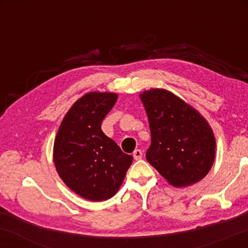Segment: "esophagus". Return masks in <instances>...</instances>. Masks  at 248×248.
Instances as JSON below:
<instances>
[{
	"mask_svg": "<svg viewBox=\"0 0 248 248\" xmlns=\"http://www.w3.org/2000/svg\"><path fill=\"white\" fill-rule=\"evenodd\" d=\"M142 155H143V153H142V150H140V149H136L135 152L133 153L134 158H135L136 161H138V160H141V158H142Z\"/></svg>",
	"mask_w": 248,
	"mask_h": 248,
	"instance_id": "1",
	"label": "esophagus"
}]
</instances>
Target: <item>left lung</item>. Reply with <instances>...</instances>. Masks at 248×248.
Returning <instances> with one entry per match:
<instances>
[{"mask_svg":"<svg viewBox=\"0 0 248 248\" xmlns=\"http://www.w3.org/2000/svg\"><path fill=\"white\" fill-rule=\"evenodd\" d=\"M140 99L149 121L147 161L175 187L203 179L215 161L216 139L203 115L170 91L152 88Z\"/></svg>","mask_w":248,"mask_h":248,"instance_id":"8db88e82","label":"left lung"}]
</instances>
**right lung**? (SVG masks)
<instances>
[{"mask_svg":"<svg viewBox=\"0 0 248 248\" xmlns=\"http://www.w3.org/2000/svg\"><path fill=\"white\" fill-rule=\"evenodd\" d=\"M118 100L110 92H88L62 119L53 143L59 177L80 197L92 202L112 198L120 189L133 156L101 130V122Z\"/></svg>","mask_w":248,"mask_h":248,"instance_id":"obj_1","label":"right lung"}]
</instances>
